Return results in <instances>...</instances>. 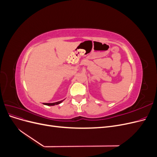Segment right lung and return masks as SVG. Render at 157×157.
Masks as SVG:
<instances>
[{"label":"right lung","mask_w":157,"mask_h":157,"mask_svg":"<svg viewBox=\"0 0 157 157\" xmlns=\"http://www.w3.org/2000/svg\"><path fill=\"white\" fill-rule=\"evenodd\" d=\"M64 100V99H63ZM63 100H61V101H57V102H55V103H44L43 104L45 105H48V106H54V105H58V104L61 103V102H63Z\"/></svg>","instance_id":"1"}]
</instances>
